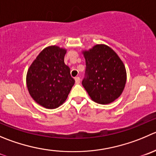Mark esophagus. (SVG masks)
<instances>
[{
    "label": "esophagus",
    "mask_w": 156,
    "mask_h": 156,
    "mask_svg": "<svg viewBox=\"0 0 156 156\" xmlns=\"http://www.w3.org/2000/svg\"><path fill=\"white\" fill-rule=\"evenodd\" d=\"M75 83H76V84H79L80 81H81V79H80L79 77H76V78H75Z\"/></svg>",
    "instance_id": "34e87169"
}]
</instances>
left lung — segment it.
<instances>
[{
    "label": "left lung",
    "instance_id": "8db88e82",
    "mask_svg": "<svg viewBox=\"0 0 156 156\" xmlns=\"http://www.w3.org/2000/svg\"><path fill=\"white\" fill-rule=\"evenodd\" d=\"M81 52L86 62V78L82 85L90 99L101 104L113 102L126 85V71L123 61L105 44H97Z\"/></svg>",
    "mask_w": 156,
    "mask_h": 156
}]
</instances>
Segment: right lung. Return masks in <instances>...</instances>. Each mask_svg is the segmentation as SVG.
I'll use <instances>...</instances> for the list:
<instances>
[{
    "mask_svg": "<svg viewBox=\"0 0 156 156\" xmlns=\"http://www.w3.org/2000/svg\"><path fill=\"white\" fill-rule=\"evenodd\" d=\"M66 49L49 46L43 49L29 67L27 86L30 96L42 107L55 109L67 99L75 84L64 62Z\"/></svg>",
    "mask_w": 156,
    "mask_h": 156,
    "instance_id": "1",
    "label": "right lung"
}]
</instances>
